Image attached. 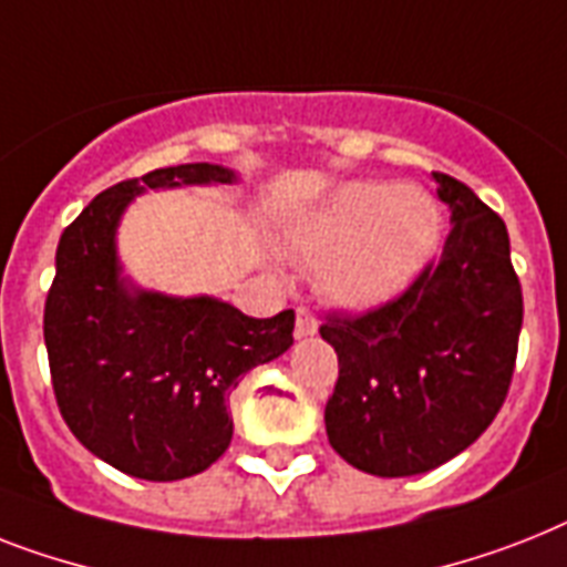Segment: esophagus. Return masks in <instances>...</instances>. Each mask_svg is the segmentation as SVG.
Returning a JSON list of instances; mask_svg holds the SVG:
<instances>
[{
    "label": "esophagus",
    "instance_id": "1",
    "mask_svg": "<svg viewBox=\"0 0 567 567\" xmlns=\"http://www.w3.org/2000/svg\"><path fill=\"white\" fill-rule=\"evenodd\" d=\"M293 331H297V338H311V334H317L315 315L306 311V308H297V326H293Z\"/></svg>",
    "mask_w": 567,
    "mask_h": 567
}]
</instances>
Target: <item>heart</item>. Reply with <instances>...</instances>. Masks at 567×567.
<instances>
[{
	"mask_svg": "<svg viewBox=\"0 0 567 567\" xmlns=\"http://www.w3.org/2000/svg\"><path fill=\"white\" fill-rule=\"evenodd\" d=\"M440 206L425 188L343 183L282 233V252L315 265V288L343 308H375L408 291L436 252Z\"/></svg>",
	"mask_w": 567,
	"mask_h": 567,
	"instance_id": "obj_1",
	"label": "heart"
}]
</instances>
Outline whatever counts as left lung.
<instances>
[{"mask_svg": "<svg viewBox=\"0 0 567 567\" xmlns=\"http://www.w3.org/2000/svg\"><path fill=\"white\" fill-rule=\"evenodd\" d=\"M443 256L388 306L320 326L340 363L326 434L349 466L411 477L443 466L492 425L507 399L522 285L504 220L449 174Z\"/></svg>", "mask_w": 567, "mask_h": 567, "instance_id": "1", "label": "left lung"}]
</instances>
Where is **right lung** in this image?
I'll return each instance as SVG.
<instances>
[{"instance_id":"1","label":"right lung","mask_w":567,"mask_h":567,"mask_svg":"<svg viewBox=\"0 0 567 567\" xmlns=\"http://www.w3.org/2000/svg\"><path fill=\"white\" fill-rule=\"evenodd\" d=\"M215 163L156 168L101 192L60 236L43 334L58 408L78 443L124 475L183 481L229 449V395L293 343V311L148 291L124 274L118 224L145 192L236 186Z\"/></svg>"}]
</instances>
